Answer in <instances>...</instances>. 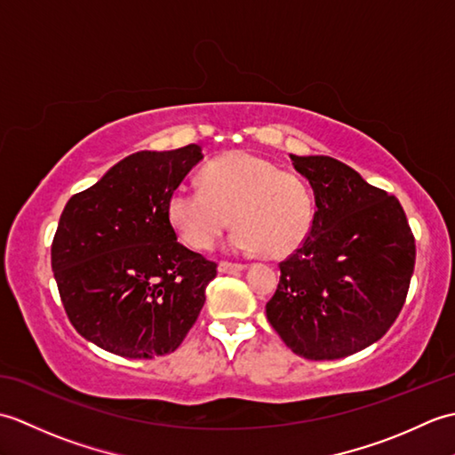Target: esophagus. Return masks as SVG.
Here are the masks:
<instances>
[{"mask_svg":"<svg viewBox=\"0 0 455 455\" xmlns=\"http://www.w3.org/2000/svg\"><path fill=\"white\" fill-rule=\"evenodd\" d=\"M243 269H246L244 264H235V262H220L219 264L220 274H238V272H243Z\"/></svg>","mask_w":455,"mask_h":455,"instance_id":"obj_1","label":"esophagus"}]
</instances>
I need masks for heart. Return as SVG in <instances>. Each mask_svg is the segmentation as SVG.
<instances>
[{
  "instance_id": "1",
  "label": "heart",
  "mask_w": 455,
  "mask_h": 455,
  "mask_svg": "<svg viewBox=\"0 0 455 455\" xmlns=\"http://www.w3.org/2000/svg\"><path fill=\"white\" fill-rule=\"evenodd\" d=\"M168 219L196 252L217 244L235 219L233 248L285 258L303 246L315 220L307 183L277 164L248 152H230L201 172V189L180 186L168 197Z\"/></svg>"
}]
</instances>
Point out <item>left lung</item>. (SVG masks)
I'll return each instance as SVG.
<instances>
[{
	"label": "left lung",
	"instance_id": "obj_1",
	"mask_svg": "<svg viewBox=\"0 0 455 455\" xmlns=\"http://www.w3.org/2000/svg\"><path fill=\"white\" fill-rule=\"evenodd\" d=\"M315 193L303 246L279 262L267 321L307 360L352 355L389 331L409 293L417 246L399 199L331 156H295Z\"/></svg>",
	"mask_w": 455,
	"mask_h": 455
}]
</instances>
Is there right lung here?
I'll use <instances>...</instances> for the list:
<instances>
[{
    "label": "right lung",
    "instance_id": "add662e5",
    "mask_svg": "<svg viewBox=\"0 0 455 455\" xmlns=\"http://www.w3.org/2000/svg\"><path fill=\"white\" fill-rule=\"evenodd\" d=\"M201 147L131 154L70 197L51 248L64 311L85 340L150 360L196 324L217 264L178 243L168 197Z\"/></svg>",
    "mask_w": 455,
    "mask_h": 455
}]
</instances>
